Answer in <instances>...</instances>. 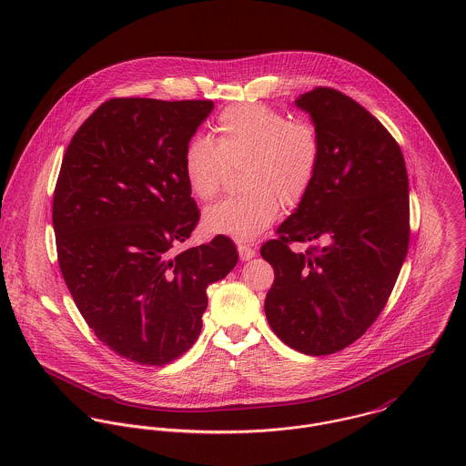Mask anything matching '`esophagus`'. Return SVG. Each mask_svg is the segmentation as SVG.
<instances>
[{"label": "esophagus", "instance_id": "34e87169", "mask_svg": "<svg viewBox=\"0 0 466 466\" xmlns=\"http://www.w3.org/2000/svg\"><path fill=\"white\" fill-rule=\"evenodd\" d=\"M237 249H238V255H240V260H242V262H248V260L255 258V255H257V251H255L253 248L246 246V244H238Z\"/></svg>", "mask_w": 466, "mask_h": 466}]
</instances>
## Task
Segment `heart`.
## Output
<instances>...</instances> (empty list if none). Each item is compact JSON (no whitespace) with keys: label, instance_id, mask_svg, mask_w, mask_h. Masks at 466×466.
<instances>
[{"label":"heart","instance_id":"heart-1","mask_svg":"<svg viewBox=\"0 0 466 466\" xmlns=\"http://www.w3.org/2000/svg\"><path fill=\"white\" fill-rule=\"evenodd\" d=\"M321 136L316 126L292 118L266 104H238L224 109L213 124V139H190L183 172L194 198L211 200L226 168L238 172V196L209 206L202 215L208 233L251 240L268 228L279 202L294 208L309 194L321 163Z\"/></svg>","mask_w":466,"mask_h":466}]
</instances>
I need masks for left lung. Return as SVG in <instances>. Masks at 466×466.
Instances as JSON below:
<instances>
[{
	"instance_id": "left-lung-1",
	"label": "left lung",
	"mask_w": 466,
	"mask_h": 466,
	"mask_svg": "<svg viewBox=\"0 0 466 466\" xmlns=\"http://www.w3.org/2000/svg\"><path fill=\"white\" fill-rule=\"evenodd\" d=\"M321 136L318 176L260 253L272 268L266 316L305 355L355 342L386 307L409 248V179L397 139L332 87L296 100ZM292 241H319L305 254Z\"/></svg>"
}]
</instances>
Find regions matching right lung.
<instances>
[{
  "label": "right lung",
  "instance_id": "right-lung-1",
  "mask_svg": "<svg viewBox=\"0 0 466 466\" xmlns=\"http://www.w3.org/2000/svg\"><path fill=\"white\" fill-rule=\"evenodd\" d=\"M211 109V100L111 98L61 165L52 220L69 294L95 335L141 366L192 348L208 285L238 262L224 235L176 255L200 217L183 156Z\"/></svg>",
  "mask_w": 466,
  "mask_h": 466
}]
</instances>
